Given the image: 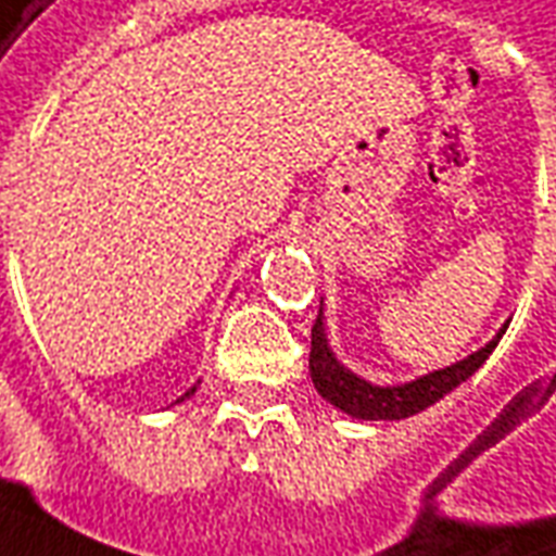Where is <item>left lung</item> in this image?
<instances>
[{"label":"left lung","instance_id":"8db88e82","mask_svg":"<svg viewBox=\"0 0 556 556\" xmlns=\"http://www.w3.org/2000/svg\"><path fill=\"white\" fill-rule=\"evenodd\" d=\"M506 326H509V320L503 323V329L488 341L485 348L470 353L467 359L446 365L440 371L422 374V377H416L410 383L377 386L368 383L359 374L350 371L348 365H341V359L334 356L332 348H329V338H326V323H323L320 308L317 323L311 329V380H314V389L320 392L323 401H329L332 407L348 413L353 419H368V422L386 419V422H397V419H407V416L428 410L440 397H446L452 389H458L464 380H470L485 365L488 356L494 353L497 341L506 332Z\"/></svg>","mask_w":556,"mask_h":556}]
</instances>
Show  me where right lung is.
Returning <instances> with one entry per match:
<instances>
[{"label":"right lung","mask_w":556,"mask_h":556,"mask_svg":"<svg viewBox=\"0 0 556 556\" xmlns=\"http://www.w3.org/2000/svg\"><path fill=\"white\" fill-rule=\"evenodd\" d=\"M194 392H197V383H194V386H191V389H188V392H185V395H182V397H179V401H176V404H182L185 397H191V395H194Z\"/></svg>","instance_id":"add662e5"}]
</instances>
